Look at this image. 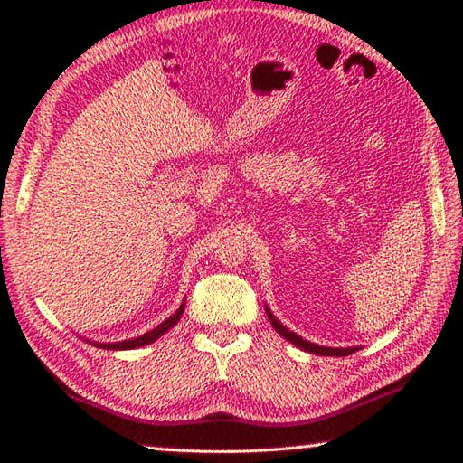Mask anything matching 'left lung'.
I'll list each match as a JSON object with an SVG mask.
<instances>
[{"instance_id":"1","label":"left lung","mask_w":463,"mask_h":463,"mask_svg":"<svg viewBox=\"0 0 463 463\" xmlns=\"http://www.w3.org/2000/svg\"><path fill=\"white\" fill-rule=\"evenodd\" d=\"M267 308V317H269V320H270V324L274 326V330H277L280 336L284 338V340H288V342H292L294 346H298L300 350H304V352H310V354H318V356H350V354H354L358 350V346H352V348H330V346H318V344H314V342H310V340H304L302 336H298L297 332H292V330H288L287 326H284V324L274 317V314L270 312V308L269 307H264Z\"/></svg>"}]
</instances>
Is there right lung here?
I'll return each mask as SVG.
<instances>
[{
    "instance_id": "right-lung-1",
    "label": "right lung",
    "mask_w": 463,
    "mask_h": 463,
    "mask_svg": "<svg viewBox=\"0 0 463 463\" xmlns=\"http://www.w3.org/2000/svg\"><path fill=\"white\" fill-rule=\"evenodd\" d=\"M184 310V300L179 308H176L175 314H171L169 318L163 320L159 326H155L153 330L141 334V336L137 338H129V340H121V342H93V340H87L90 344H93V346L97 348H103V350H133V348H141V346H146V344H151L155 340H159L165 332H169L176 322L181 320V314Z\"/></svg>"
}]
</instances>
